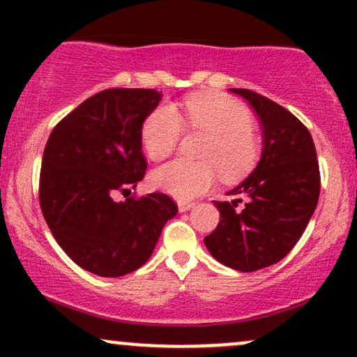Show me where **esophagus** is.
Wrapping results in <instances>:
<instances>
[{
  "instance_id": "1",
  "label": "esophagus",
  "mask_w": 357,
  "mask_h": 357,
  "mask_svg": "<svg viewBox=\"0 0 357 357\" xmlns=\"http://www.w3.org/2000/svg\"><path fill=\"white\" fill-rule=\"evenodd\" d=\"M192 206H195V203H192V202H179L178 203L179 211H188V210H191Z\"/></svg>"
}]
</instances>
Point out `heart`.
Returning <instances> with one entry per match:
<instances>
[{
    "mask_svg": "<svg viewBox=\"0 0 357 357\" xmlns=\"http://www.w3.org/2000/svg\"><path fill=\"white\" fill-rule=\"evenodd\" d=\"M184 123L190 130L208 132L202 158L208 161L174 159L158 167L153 183L178 199H191L215 183L216 174L236 179L247 174L258 159V142L253 119L240 102L216 96H191L181 109L161 105L142 124V144L147 154L159 161L179 146Z\"/></svg>",
    "mask_w": 357,
    "mask_h": 357,
    "instance_id": "obj_1",
    "label": "heart"
}]
</instances>
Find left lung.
Instances as JSON below:
<instances>
[{
    "label": "left lung",
    "instance_id": "left-lung-1",
    "mask_svg": "<svg viewBox=\"0 0 357 357\" xmlns=\"http://www.w3.org/2000/svg\"><path fill=\"white\" fill-rule=\"evenodd\" d=\"M260 119L264 153L252 174L215 202L220 223L204 238L216 260L240 272L277 264L301 240L321 195V171L309 129L277 102L230 89Z\"/></svg>",
    "mask_w": 357,
    "mask_h": 357
}]
</instances>
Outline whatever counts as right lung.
Returning <instances> with one entry per match:
<instances>
[{"label":"right lung","mask_w":357,"mask_h":357,"mask_svg":"<svg viewBox=\"0 0 357 357\" xmlns=\"http://www.w3.org/2000/svg\"><path fill=\"white\" fill-rule=\"evenodd\" d=\"M154 89H105L53 127L43 151L38 198L53 238L79 267L121 277L146 264L178 213L166 192L116 202L144 179L142 122Z\"/></svg>","instance_id":"add662e5"}]
</instances>
